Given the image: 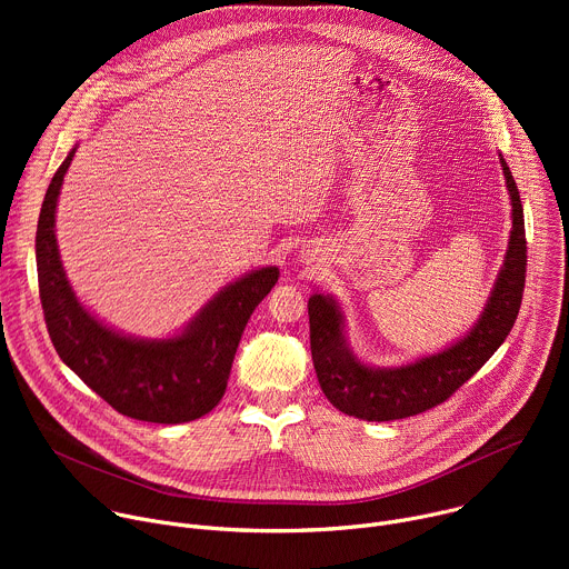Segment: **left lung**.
Returning <instances> with one entry per match:
<instances>
[{
    "label": "left lung",
    "instance_id": "1",
    "mask_svg": "<svg viewBox=\"0 0 569 569\" xmlns=\"http://www.w3.org/2000/svg\"><path fill=\"white\" fill-rule=\"evenodd\" d=\"M500 164L511 196L509 248L489 301L461 340L410 365L369 367L347 345L345 315L338 301L331 295H310L312 365L321 391L340 412L365 421H396L432 410L475 376L511 333L525 290L527 238L520 193L502 154Z\"/></svg>",
    "mask_w": 569,
    "mask_h": 569
}]
</instances>
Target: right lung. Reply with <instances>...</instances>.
<instances>
[{
  "mask_svg": "<svg viewBox=\"0 0 569 569\" xmlns=\"http://www.w3.org/2000/svg\"><path fill=\"white\" fill-rule=\"evenodd\" d=\"M76 148L56 171L36 231L40 301L60 360L106 402L130 419L187 423L220 402L248 319L274 288L279 268L268 266L222 288L182 333L139 340L99 321L76 299L56 242V204Z\"/></svg>",
  "mask_w": 569,
  "mask_h": 569,
  "instance_id": "1",
  "label": "right lung"
}]
</instances>
